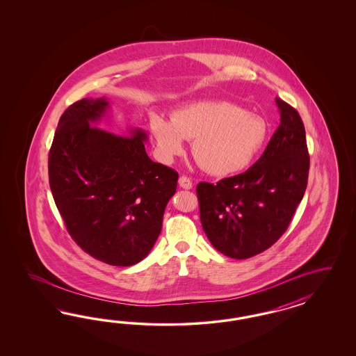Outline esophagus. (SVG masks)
Segmentation results:
<instances>
[{
	"label": "esophagus",
	"instance_id": "obj_1",
	"mask_svg": "<svg viewBox=\"0 0 356 356\" xmlns=\"http://www.w3.org/2000/svg\"><path fill=\"white\" fill-rule=\"evenodd\" d=\"M179 185H180L183 189H192V188H193L192 180H191L189 177H186V176H180V179H179Z\"/></svg>",
	"mask_w": 356,
	"mask_h": 356
}]
</instances>
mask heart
Returning a JSON list of instances; mask_svg holds the SVG:
<instances>
[{
	"label": "heart",
	"mask_w": 356,
	"mask_h": 356,
	"mask_svg": "<svg viewBox=\"0 0 356 356\" xmlns=\"http://www.w3.org/2000/svg\"><path fill=\"white\" fill-rule=\"evenodd\" d=\"M150 131L163 162H171L192 142L200 167L214 176H229L250 165L269 137V125L259 115L227 100H198L177 108L171 120L150 116Z\"/></svg>",
	"instance_id": "b5f03b06"
}]
</instances>
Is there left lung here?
Listing matches in <instances>:
<instances>
[{"label": "left lung", "instance_id": "left-lung-1", "mask_svg": "<svg viewBox=\"0 0 356 356\" xmlns=\"http://www.w3.org/2000/svg\"><path fill=\"white\" fill-rule=\"evenodd\" d=\"M275 103L280 127L259 161L244 173L197 185L206 236L231 259L270 248L287 229L307 189L309 155L302 119L282 99Z\"/></svg>", "mask_w": 356, "mask_h": 356}]
</instances>
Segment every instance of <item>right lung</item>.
Instances as JSON below:
<instances>
[{"mask_svg":"<svg viewBox=\"0 0 356 356\" xmlns=\"http://www.w3.org/2000/svg\"><path fill=\"white\" fill-rule=\"evenodd\" d=\"M109 108L106 97H97L65 111L49 151V185L81 248L108 265L131 266L159 237L179 173L151 161L145 130L119 136L100 129Z\"/></svg>","mask_w":356,"mask_h":356,"instance_id":"right-lung-1","label":"right lung"}]
</instances>
